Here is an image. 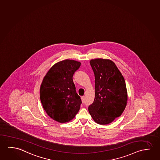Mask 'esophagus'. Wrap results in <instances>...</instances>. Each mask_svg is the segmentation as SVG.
I'll use <instances>...</instances> for the list:
<instances>
[{"label": "esophagus", "mask_w": 160, "mask_h": 160, "mask_svg": "<svg viewBox=\"0 0 160 160\" xmlns=\"http://www.w3.org/2000/svg\"><path fill=\"white\" fill-rule=\"evenodd\" d=\"M81 101H82V103L84 102V101H85V96H82L81 97Z\"/></svg>", "instance_id": "1"}]
</instances>
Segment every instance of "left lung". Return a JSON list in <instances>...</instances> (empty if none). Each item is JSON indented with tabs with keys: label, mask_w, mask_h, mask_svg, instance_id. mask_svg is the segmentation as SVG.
I'll use <instances>...</instances> for the list:
<instances>
[{
	"label": "left lung",
	"mask_w": 160,
	"mask_h": 160,
	"mask_svg": "<svg viewBox=\"0 0 160 160\" xmlns=\"http://www.w3.org/2000/svg\"><path fill=\"white\" fill-rule=\"evenodd\" d=\"M90 63L95 74V95L88 112L96 123L106 125L125 109L128 100L125 80L111 60L97 58Z\"/></svg>",
	"instance_id": "8db88e82"
}]
</instances>
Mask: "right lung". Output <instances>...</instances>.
<instances>
[{"label":"right lung","instance_id":"add662e5","mask_svg":"<svg viewBox=\"0 0 160 160\" xmlns=\"http://www.w3.org/2000/svg\"><path fill=\"white\" fill-rule=\"evenodd\" d=\"M81 62L65 59L54 64L40 88V100L49 117L59 123L72 121L80 108L81 100L73 82L74 72Z\"/></svg>","mask_w":160,"mask_h":160}]
</instances>
